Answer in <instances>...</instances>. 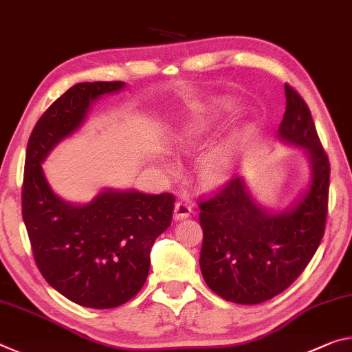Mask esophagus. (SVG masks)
I'll list each match as a JSON object with an SVG mask.
<instances>
[{
    "label": "esophagus",
    "mask_w": 352,
    "mask_h": 352,
    "mask_svg": "<svg viewBox=\"0 0 352 352\" xmlns=\"http://www.w3.org/2000/svg\"><path fill=\"white\" fill-rule=\"evenodd\" d=\"M193 212L192 204L186 203V201H177L175 206V218L176 220H184V218L190 217V214Z\"/></svg>",
    "instance_id": "1"
}]
</instances>
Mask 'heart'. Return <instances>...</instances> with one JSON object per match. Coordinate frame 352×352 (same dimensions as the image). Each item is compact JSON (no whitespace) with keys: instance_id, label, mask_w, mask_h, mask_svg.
<instances>
[{"instance_id":"heart-1","label":"heart","mask_w":352,"mask_h":352,"mask_svg":"<svg viewBox=\"0 0 352 352\" xmlns=\"http://www.w3.org/2000/svg\"><path fill=\"white\" fill-rule=\"evenodd\" d=\"M217 118V112L195 113L181 126L176 135V145L182 151H193L199 148L214 131ZM239 146L240 140L237 137H232L212 148L198 165L199 181L207 187H217L226 182L232 173Z\"/></svg>"}]
</instances>
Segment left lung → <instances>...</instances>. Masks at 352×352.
Masks as SVG:
<instances>
[{"label": "left lung", "instance_id": "1", "mask_svg": "<svg viewBox=\"0 0 352 352\" xmlns=\"http://www.w3.org/2000/svg\"><path fill=\"white\" fill-rule=\"evenodd\" d=\"M282 140L306 148L312 182L299 203L268 214L246 192L241 177L201 199L199 267L209 289L235 304H261L290 287L304 272L324 235L331 165L302 96L285 84Z\"/></svg>", "mask_w": 352, "mask_h": 352}]
</instances>
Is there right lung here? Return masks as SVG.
<instances>
[{"mask_svg": "<svg viewBox=\"0 0 352 352\" xmlns=\"http://www.w3.org/2000/svg\"><path fill=\"white\" fill-rule=\"evenodd\" d=\"M123 87L122 80L73 85L38 118L26 148L21 215L34 261L53 289L91 309L118 307L140 292L154 240L171 224L175 197L106 190L72 206L53 193L40 164L82 124L91 102Z\"/></svg>", "mask_w": 352, "mask_h": 352, "instance_id": "obj_1", "label": "right lung"}]
</instances>
